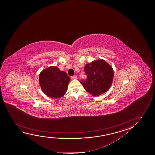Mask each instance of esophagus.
Here are the masks:
<instances>
[{"label":"esophagus","mask_w":155,"mask_h":155,"mask_svg":"<svg viewBox=\"0 0 155 155\" xmlns=\"http://www.w3.org/2000/svg\"><path fill=\"white\" fill-rule=\"evenodd\" d=\"M72 79H77V77L76 75H74V76L72 77Z\"/></svg>","instance_id":"1"}]
</instances>
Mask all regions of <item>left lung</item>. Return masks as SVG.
I'll return each mask as SVG.
<instances>
[{"label": "left lung", "mask_w": 155, "mask_h": 155, "mask_svg": "<svg viewBox=\"0 0 155 155\" xmlns=\"http://www.w3.org/2000/svg\"><path fill=\"white\" fill-rule=\"evenodd\" d=\"M86 81H81L85 90L93 96H98L108 91L112 83L114 71L104 60L100 59L87 64L84 67Z\"/></svg>", "instance_id": "left-lung-1"}]
</instances>
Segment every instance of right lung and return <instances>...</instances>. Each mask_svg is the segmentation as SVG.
<instances>
[{"mask_svg":"<svg viewBox=\"0 0 155 155\" xmlns=\"http://www.w3.org/2000/svg\"><path fill=\"white\" fill-rule=\"evenodd\" d=\"M70 78L56 66H50L39 74V84L43 93L50 97H61L67 91Z\"/></svg>","mask_w":155,"mask_h":155,"instance_id":"right-lung-1","label":"right lung"}]
</instances>
